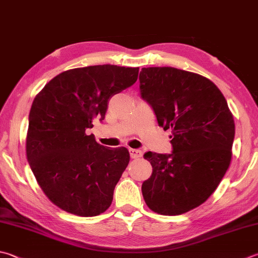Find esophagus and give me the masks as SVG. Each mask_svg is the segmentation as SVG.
<instances>
[{"instance_id":"obj_1","label":"esophagus","mask_w":258,"mask_h":258,"mask_svg":"<svg viewBox=\"0 0 258 258\" xmlns=\"http://www.w3.org/2000/svg\"><path fill=\"white\" fill-rule=\"evenodd\" d=\"M129 153H130V157L131 158H138V157H142L143 156V152L139 149H133L130 148L129 149Z\"/></svg>"}]
</instances>
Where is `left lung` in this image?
<instances>
[{
    "label": "left lung",
    "mask_w": 258,
    "mask_h": 258,
    "mask_svg": "<svg viewBox=\"0 0 258 258\" xmlns=\"http://www.w3.org/2000/svg\"><path fill=\"white\" fill-rule=\"evenodd\" d=\"M139 90L159 127L172 130L171 154H145L153 166L145 202L159 215H182L207 201L229 167L234 118L220 90L196 73L142 69Z\"/></svg>",
    "instance_id": "8db88e82"
}]
</instances>
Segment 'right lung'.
Wrapping results in <instances>:
<instances>
[{
	"instance_id": "obj_1",
	"label": "right lung",
	"mask_w": 258,
	"mask_h": 258,
	"mask_svg": "<svg viewBox=\"0 0 258 258\" xmlns=\"http://www.w3.org/2000/svg\"><path fill=\"white\" fill-rule=\"evenodd\" d=\"M139 69L96 65L46 84L29 113L27 158L48 199L82 217L104 212L129 164L127 148H106L87 129L104 119L110 99L136 83Z\"/></svg>"
}]
</instances>
